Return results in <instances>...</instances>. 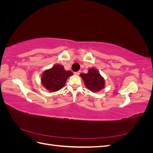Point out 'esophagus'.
Here are the masks:
<instances>
[{
	"label": "esophagus",
	"instance_id": "34e87169",
	"mask_svg": "<svg viewBox=\"0 0 153 153\" xmlns=\"http://www.w3.org/2000/svg\"><path fill=\"white\" fill-rule=\"evenodd\" d=\"M80 71H77V72H75L74 73V74H75V75H80Z\"/></svg>",
	"mask_w": 153,
	"mask_h": 153
}]
</instances>
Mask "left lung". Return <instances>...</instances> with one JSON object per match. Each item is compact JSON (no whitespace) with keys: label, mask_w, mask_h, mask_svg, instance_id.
I'll list each match as a JSON object with an SVG mask.
<instances>
[{"label":"left lung","mask_w":153,"mask_h":153,"mask_svg":"<svg viewBox=\"0 0 153 153\" xmlns=\"http://www.w3.org/2000/svg\"><path fill=\"white\" fill-rule=\"evenodd\" d=\"M80 75L85 86L91 91L98 92L105 87V79L96 69L91 68L87 73H81Z\"/></svg>","instance_id":"8db88e82"}]
</instances>
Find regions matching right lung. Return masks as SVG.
I'll return each instance as SVG.
<instances>
[{"instance_id": "add662e5", "label": "right lung", "mask_w": 153, "mask_h": 153, "mask_svg": "<svg viewBox=\"0 0 153 153\" xmlns=\"http://www.w3.org/2000/svg\"><path fill=\"white\" fill-rule=\"evenodd\" d=\"M73 73L66 71L63 66L57 64L52 68L45 70L41 76V83L44 87L50 92L57 91L65 85L68 77Z\"/></svg>"}]
</instances>
